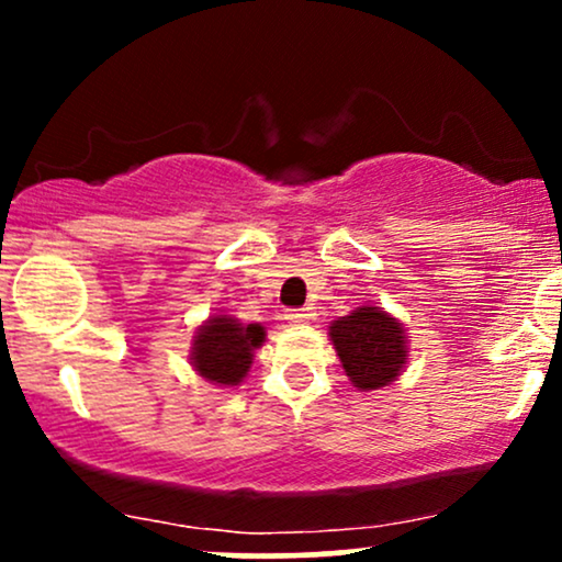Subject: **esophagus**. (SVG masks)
Here are the masks:
<instances>
[{
  "label": "esophagus",
  "mask_w": 562,
  "mask_h": 562,
  "mask_svg": "<svg viewBox=\"0 0 562 562\" xmlns=\"http://www.w3.org/2000/svg\"><path fill=\"white\" fill-rule=\"evenodd\" d=\"M285 319L293 322V325H303V322L308 319V312H306V308H288Z\"/></svg>",
  "instance_id": "34e87169"
}]
</instances>
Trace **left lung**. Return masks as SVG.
<instances>
[{
	"instance_id": "left-lung-1",
	"label": "left lung",
	"mask_w": 562,
	"mask_h": 562,
	"mask_svg": "<svg viewBox=\"0 0 562 562\" xmlns=\"http://www.w3.org/2000/svg\"><path fill=\"white\" fill-rule=\"evenodd\" d=\"M330 340L348 380L359 391H378L406 364L404 325L378 306H359L330 325Z\"/></svg>"
}]
</instances>
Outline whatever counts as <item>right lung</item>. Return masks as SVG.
<instances>
[{"instance_id":"right-lung-1","label":"right lung","mask_w":562,"mask_h":562,"mask_svg":"<svg viewBox=\"0 0 562 562\" xmlns=\"http://www.w3.org/2000/svg\"><path fill=\"white\" fill-rule=\"evenodd\" d=\"M263 335L267 333L256 322L243 325L240 319L227 317V314H214L198 327L190 362L200 378L232 389V385H240L250 372L254 351L261 348Z\"/></svg>"}]
</instances>
